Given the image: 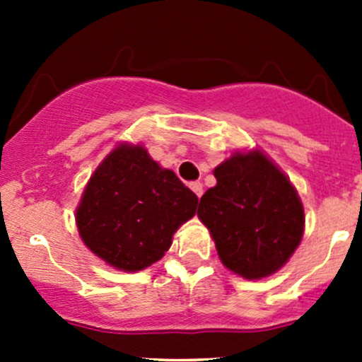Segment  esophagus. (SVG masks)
<instances>
[{"label":"esophagus","mask_w":362,"mask_h":362,"mask_svg":"<svg viewBox=\"0 0 362 362\" xmlns=\"http://www.w3.org/2000/svg\"><path fill=\"white\" fill-rule=\"evenodd\" d=\"M191 189H192V192L198 196V198H202V194H203V184H202V182H192Z\"/></svg>","instance_id":"esophagus-1"}]
</instances>
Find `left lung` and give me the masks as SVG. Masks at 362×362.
Segmentation results:
<instances>
[{
	"mask_svg": "<svg viewBox=\"0 0 362 362\" xmlns=\"http://www.w3.org/2000/svg\"><path fill=\"white\" fill-rule=\"evenodd\" d=\"M217 185L199 199L226 268L262 279L282 268L299 245L305 211L289 178L261 152L235 154L215 168Z\"/></svg>",
	"mask_w": 362,
	"mask_h": 362,
	"instance_id": "obj_1",
	"label": "left lung"
}]
</instances>
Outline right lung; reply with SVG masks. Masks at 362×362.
I'll return each mask as SVG.
<instances>
[{
  "label": "right lung",
  "instance_id": "obj_1",
  "mask_svg": "<svg viewBox=\"0 0 362 362\" xmlns=\"http://www.w3.org/2000/svg\"><path fill=\"white\" fill-rule=\"evenodd\" d=\"M198 196L144 147L120 145L90 177L76 210L83 243L124 272H140L170 249L196 214Z\"/></svg>",
  "mask_w": 362,
  "mask_h": 362
}]
</instances>
